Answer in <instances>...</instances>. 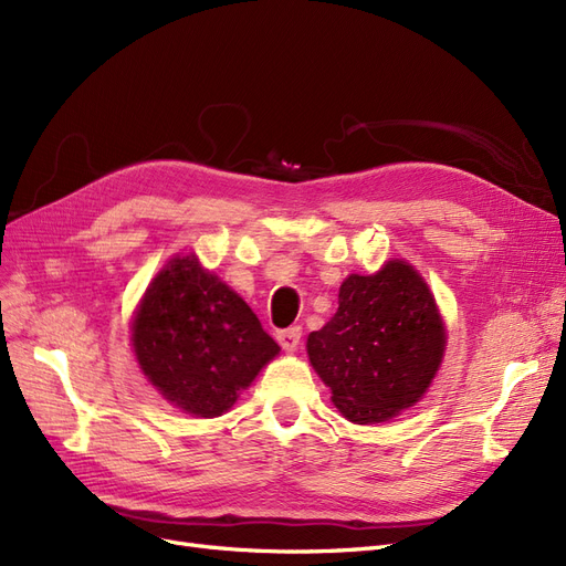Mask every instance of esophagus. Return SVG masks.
<instances>
[{"mask_svg":"<svg viewBox=\"0 0 566 566\" xmlns=\"http://www.w3.org/2000/svg\"><path fill=\"white\" fill-rule=\"evenodd\" d=\"M279 344L283 346V350H287V354H292V350H297L300 346V339H302V327H287V329H281V333L276 335Z\"/></svg>","mask_w":566,"mask_h":566,"instance_id":"34e87169","label":"esophagus"}]
</instances>
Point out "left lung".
Listing matches in <instances>:
<instances>
[{
    "mask_svg": "<svg viewBox=\"0 0 566 566\" xmlns=\"http://www.w3.org/2000/svg\"><path fill=\"white\" fill-rule=\"evenodd\" d=\"M433 292L402 260L377 274H350L339 308L306 339V354L333 402L354 423H381L419 402L444 354Z\"/></svg>",
    "mask_w": 566,
    "mask_h": 566,
    "instance_id": "left-lung-1",
    "label": "left lung"
}]
</instances>
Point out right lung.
Listing matches in <instances>:
<instances>
[{
	"instance_id": "obj_1",
	"label": "right lung",
	"mask_w": 566,
	"mask_h": 566,
	"mask_svg": "<svg viewBox=\"0 0 566 566\" xmlns=\"http://www.w3.org/2000/svg\"><path fill=\"white\" fill-rule=\"evenodd\" d=\"M133 350L143 375L182 412L224 415L260 369L279 356L252 308L199 258H172L133 318Z\"/></svg>"
}]
</instances>
